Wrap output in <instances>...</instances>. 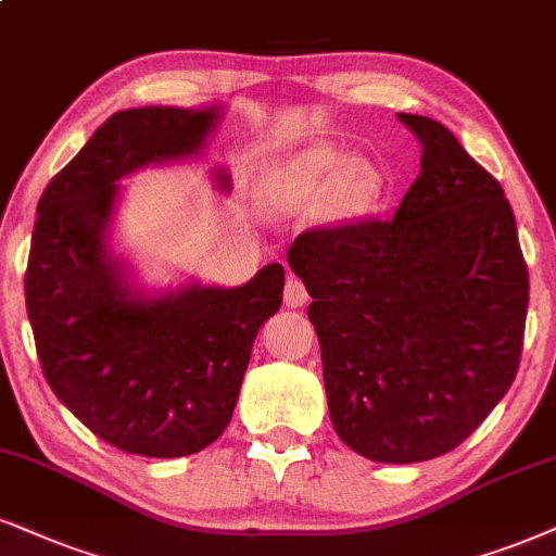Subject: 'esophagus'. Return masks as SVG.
I'll return each mask as SVG.
<instances>
[{
	"label": "esophagus",
	"mask_w": 556,
	"mask_h": 556,
	"mask_svg": "<svg viewBox=\"0 0 556 556\" xmlns=\"http://www.w3.org/2000/svg\"><path fill=\"white\" fill-rule=\"evenodd\" d=\"M307 302V290L298 277H290L285 285V305L287 307H302Z\"/></svg>",
	"instance_id": "esophagus-1"
}]
</instances>
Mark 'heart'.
<instances>
[{
    "instance_id": "heart-1",
    "label": "heart",
    "mask_w": 556,
    "mask_h": 556,
    "mask_svg": "<svg viewBox=\"0 0 556 556\" xmlns=\"http://www.w3.org/2000/svg\"><path fill=\"white\" fill-rule=\"evenodd\" d=\"M328 146H313L279 164L266 179V200L274 207L302 205L328 192L330 205L341 215H356L369 207L379 192V174L367 161H346Z\"/></svg>"
}]
</instances>
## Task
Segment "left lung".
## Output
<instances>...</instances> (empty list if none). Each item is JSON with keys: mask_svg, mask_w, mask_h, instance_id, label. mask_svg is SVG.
<instances>
[{"mask_svg": "<svg viewBox=\"0 0 556 556\" xmlns=\"http://www.w3.org/2000/svg\"><path fill=\"white\" fill-rule=\"evenodd\" d=\"M400 123L420 174L388 220L305 230L292 271L313 302L336 433L382 465L452 452L513 384L529 271L503 187L444 125Z\"/></svg>", "mask_w": 556, "mask_h": 556, "instance_id": "1", "label": "left lung"}]
</instances>
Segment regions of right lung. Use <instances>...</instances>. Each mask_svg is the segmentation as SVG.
<instances>
[{
	"label": "right lung",
	"instance_id": "obj_1",
	"mask_svg": "<svg viewBox=\"0 0 556 556\" xmlns=\"http://www.w3.org/2000/svg\"><path fill=\"white\" fill-rule=\"evenodd\" d=\"M220 115V104L115 112L38 202L25 302L40 367L91 433L128 454L177 459L213 444L258 328L282 305V264L241 287L146 292L110 249L117 181L200 156ZM213 181L230 192L226 168H213Z\"/></svg>",
	"mask_w": 556,
	"mask_h": 556
}]
</instances>
